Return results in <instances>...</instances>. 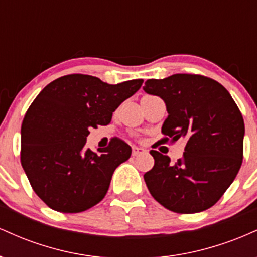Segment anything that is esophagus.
Returning <instances> with one entry per match:
<instances>
[{
  "mask_svg": "<svg viewBox=\"0 0 257 257\" xmlns=\"http://www.w3.org/2000/svg\"><path fill=\"white\" fill-rule=\"evenodd\" d=\"M143 152H145V150L141 149V147L133 146V149H132V155L133 156H137V155H139V153H143Z\"/></svg>",
  "mask_w": 257,
  "mask_h": 257,
  "instance_id": "esophagus-1",
  "label": "esophagus"
}]
</instances>
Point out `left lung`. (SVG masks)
I'll return each mask as SVG.
<instances>
[{
  "label": "left lung",
  "instance_id": "left-lung-1",
  "mask_svg": "<svg viewBox=\"0 0 257 257\" xmlns=\"http://www.w3.org/2000/svg\"><path fill=\"white\" fill-rule=\"evenodd\" d=\"M144 90L167 105L162 141L185 140L176 163L155 150V166L144 175L159 204L178 214H194L216 204L243 163L244 119L228 90L213 78L176 73L147 79Z\"/></svg>",
  "mask_w": 257,
  "mask_h": 257
}]
</instances>
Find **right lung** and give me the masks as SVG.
I'll use <instances>...</instances> for the list:
<instances>
[{
  "label": "right lung",
  "instance_id": "1",
  "mask_svg": "<svg viewBox=\"0 0 257 257\" xmlns=\"http://www.w3.org/2000/svg\"><path fill=\"white\" fill-rule=\"evenodd\" d=\"M143 79L107 84L94 76L72 73L43 88L22 124L20 162L32 190L53 210L82 213L101 202L116 168L132 149L112 139L105 149L84 151L90 128L106 125Z\"/></svg>",
  "mask_w": 257,
  "mask_h": 257
}]
</instances>
